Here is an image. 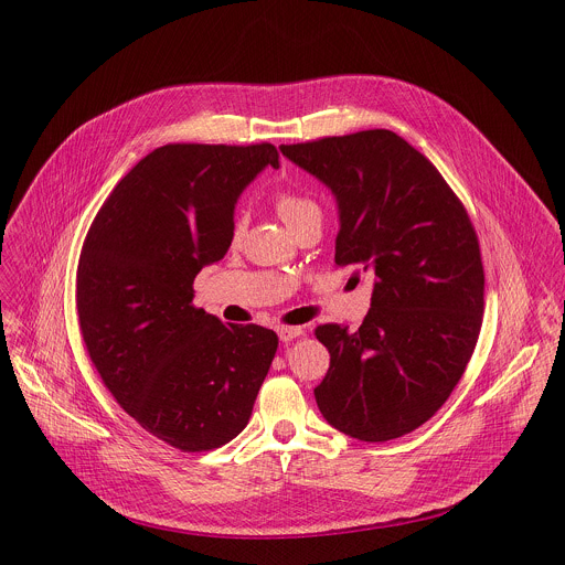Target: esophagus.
I'll return each mask as SVG.
<instances>
[{
	"mask_svg": "<svg viewBox=\"0 0 565 565\" xmlns=\"http://www.w3.org/2000/svg\"><path fill=\"white\" fill-rule=\"evenodd\" d=\"M303 331L299 327H279L277 329V335L281 342H292L295 338H299Z\"/></svg>",
	"mask_w": 565,
	"mask_h": 565,
	"instance_id": "1",
	"label": "esophagus"
}]
</instances>
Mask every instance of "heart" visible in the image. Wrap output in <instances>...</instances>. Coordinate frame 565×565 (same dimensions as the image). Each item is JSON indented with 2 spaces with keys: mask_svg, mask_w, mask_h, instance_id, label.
<instances>
[{
  "mask_svg": "<svg viewBox=\"0 0 565 565\" xmlns=\"http://www.w3.org/2000/svg\"><path fill=\"white\" fill-rule=\"evenodd\" d=\"M275 203H277V212H279L281 221L286 225H292V223H297L299 218H303L308 214H319V207L315 205V201H310V199H306L301 194H295V192H279ZM241 232H244V223L236 221L232 236L238 238Z\"/></svg>",
  "mask_w": 565,
  "mask_h": 565,
  "instance_id": "obj_1",
  "label": "heart"
}]
</instances>
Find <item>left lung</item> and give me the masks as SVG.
Masks as SVG:
<instances>
[{
    "mask_svg": "<svg viewBox=\"0 0 565 565\" xmlns=\"http://www.w3.org/2000/svg\"><path fill=\"white\" fill-rule=\"evenodd\" d=\"M279 149L335 196V264L373 275L358 331H315L331 353L317 407L364 443L412 434L445 405L480 333L486 275L471 221L440 172L388 129Z\"/></svg>",
    "mask_w": 565,
    "mask_h": 565,
    "instance_id": "obj_1",
    "label": "left lung"
}]
</instances>
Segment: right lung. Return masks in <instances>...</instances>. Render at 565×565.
<instances>
[{
    "mask_svg": "<svg viewBox=\"0 0 565 565\" xmlns=\"http://www.w3.org/2000/svg\"><path fill=\"white\" fill-rule=\"evenodd\" d=\"M270 142L166 145L147 153L96 214L77 264L85 347L118 405L181 451L246 429L277 353L264 327L223 324L194 308V277L232 244L236 201Z\"/></svg>",
    "mask_w": 565,
    "mask_h": 565,
    "instance_id": "add662e5",
    "label": "right lung"
}]
</instances>
